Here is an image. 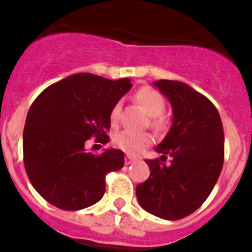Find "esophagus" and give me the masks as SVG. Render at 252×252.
<instances>
[{
	"instance_id": "obj_1",
	"label": "esophagus",
	"mask_w": 252,
	"mask_h": 252,
	"mask_svg": "<svg viewBox=\"0 0 252 252\" xmlns=\"http://www.w3.org/2000/svg\"><path fill=\"white\" fill-rule=\"evenodd\" d=\"M135 160H136V159L133 158V157H131V155H126V164L133 163Z\"/></svg>"
}]
</instances>
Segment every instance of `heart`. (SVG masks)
Here are the masks:
<instances>
[{
  "instance_id": "b5f03b06",
  "label": "heart",
  "mask_w": 252,
  "mask_h": 252,
  "mask_svg": "<svg viewBox=\"0 0 252 252\" xmlns=\"http://www.w3.org/2000/svg\"><path fill=\"white\" fill-rule=\"evenodd\" d=\"M135 98L146 109L148 115L154 117L153 126L157 129H160L163 126V119H160L158 116L163 113L164 106H166V101H164L163 95L159 92H157L155 89L143 88L137 92ZM119 117H120V105L116 104L112 108V110H110V121H112V124H117ZM151 143H153V136L150 133H147V132L131 131V129L119 132L113 137V144H115L116 147L120 148L121 151H124V153L131 154V155L140 154Z\"/></svg>"
}]
</instances>
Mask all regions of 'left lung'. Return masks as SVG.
<instances>
[{
	"instance_id": "left-lung-1",
	"label": "left lung",
	"mask_w": 252,
	"mask_h": 252,
	"mask_svg": "<svg viewBox=\"0 0 252 252\" xmlns=\"http://www.w3.org/2000/svg\"><path fill=\"white\" fill-rule=\"evenodd\" d=\"M169 99L173 124L155 151L170 165L147 160L150 177L136 186L144 211L178 220L198 209L211 194L224 162V132L219 112L205 95L180 81L153 83Z\"/></svg>"
}]
</instances>
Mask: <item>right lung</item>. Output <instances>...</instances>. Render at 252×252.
Wrapping results in <instances>:
<instances>
[{
	"mask_svg": "<svg viewBox=\"0 0 252 252\" xmlns=\"http://www.w3.org/2000/svg\"><path fill=\"white\" fill-rule=\"evenodd\" d=\"M132 88L131 79L110 81L78 72L41 92L31 106L23 133L25 171L50 204L79 211L98 202L105 175L124 166V153L106 148L95 155L85 148L89 137L109 136L110 110Z\"/></svg>",
	"mask_w": 252,
	"mask_h": 252,
	"instance_id": "add662e5",
	"label": "right lung"
}]
</instances>
